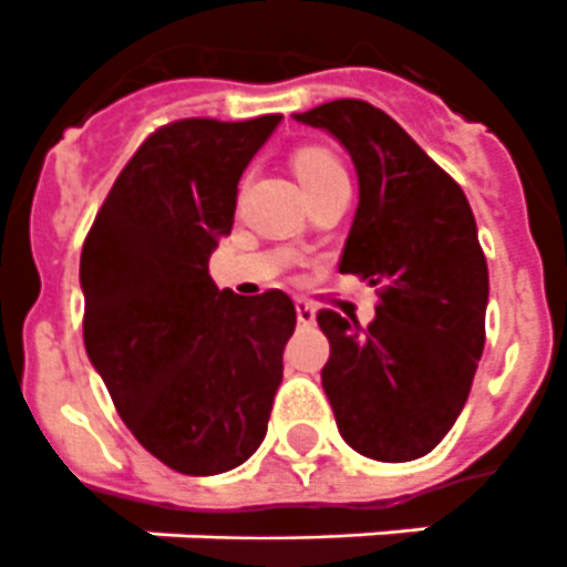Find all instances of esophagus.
I'll return each instance as SVG.
<instances>
[{"mask_svg": "<svg viewBox=\"0 0 567 567\" xmlns=\"http://www.w3.org/2000/svg\"><path fill=\"white\" fill-rule=\"evenodd\" d=\"M293 306H297V320H300L302 327H306V323H315V315H318V309H315V306H311L306 297H297V300H293Z\"/></svg>", "mask_w": 567, "mask_h": 567, "instance_id": "esophagus-1", "label": "esophagus"}]
</instances>
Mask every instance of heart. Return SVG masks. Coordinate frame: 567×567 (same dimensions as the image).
Returning a JSON list of instances; mask_svg holds the SVG:
<instances>
[{
	"label": "heart",
	"instance_id": "obj_1",
	"mask_svg": "<svg viewBox=\"0 0 567 567\" xmlns=\"http://www.w3.org/2000/svg\"><path fill=\"white\" fill-rule=\"evenodd\" d=\"M291 162L297 179L302 182V188L309 194L323 188V185H332V182H347L344 164L338 162L329 150H320V146H302V150L293 153Z\"/></svg>",
	"mask_w": 567,
	"mask_h": 567
}]
</instances>
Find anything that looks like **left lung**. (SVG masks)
Masks as SVG:
<instances>
[{
	"label": "left lung",
	"instance_id": "obj_1",
	"mask_svg": "<svg viewBox=\"0 0 567 567\" xmlns=\"http://www.w3.org/2000/svg\"><path fill=\"white\" fill-rule=\"evenodd\" d=\"M327 128L359 173V208L338 270L377 288V318L318 311L320 379L338 432L377 462L426 456L456 423L485 347L488 265L465 190L364 100L293 114Z\"/></svg>",
	"mask_w": 567,
	"mask_h": 567
}]
</instances>
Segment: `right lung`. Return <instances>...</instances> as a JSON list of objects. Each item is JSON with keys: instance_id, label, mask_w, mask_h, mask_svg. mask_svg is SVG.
<instances>
[{"instance_id": "1", "label": "right lung", "mask_w": 567, "mask_h": 567, "mask_svg": "<svg viewBox=\"0 0 567 567\" xmlns=\"http://www.w3.org/2000/svg\"><path fill=\"white\" fill-rule=\"evenodd\" d=\"M282 114L155 128L82 247L84 347L132 435L173 471L223 474L265 441L297 327L279 288L238 297L208 276L238 179Z\"/></svg>"}]
</instances>
